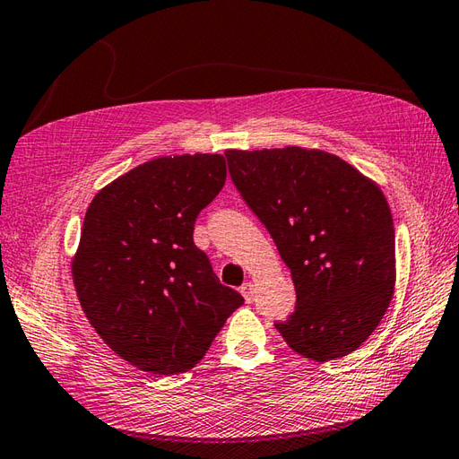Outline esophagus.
Masks as SVG:
<instances>
[{
  "label": "esophagus",
  "instance_id": "esophagus-1",
  "mask_svg": "<svg viewBox=\"0 0 459 459\" xmlns=\"http://www.w3.org/2000/svg\"><path fill=\"white\" fill-rule=\"evenodd\" d=\"M240 293H242L244 299H247V303H250V301L254 299V285H252L250 281L244 283V285L240 287Z\"/></svg>",
  "mask_w": 459,
  "mask_h": 459
}]
</instances>
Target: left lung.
Instances as JSON below:
<instances>
[{
	"mask_svg": "<svg viewBox=\"0 0 459 459\" xmlns=\"http://www.w3.org/2000/svg\"><path fill=\"white\" fill-rule=\"evenodd\" d=\"M225 154L234 186L291 272L297 307L275 328L315 361L358 350L387 313L397 281L395 229L381 187L316 148Z\"/></svg>",
	"mask_w": 459,
	"mask_h": 459,
	"instance_id": "left-lung-1",
	"label": "left lung"
}]
</instances>
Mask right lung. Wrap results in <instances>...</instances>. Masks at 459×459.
I'll list each match as a JSON object with an SVG mask.
<instances>
[{
	"mask_svg": "<svg viewBox=\"0 0 459 459\" xmlns=\"http://www.w3.org/2000/svg\"><path fill=\"white\" fill-rule=\"evenodd\" d=\"M227 179L222 154L160 156L98 191L85 211L72 280L103 342L134 368H195L244 303L194 244V225Z\"/></svg>",
	"mask_w": 459,
	"mask_h": 459,
	"instance_id": "obj_1",
	"label": "right lung"
}]
</instances>
